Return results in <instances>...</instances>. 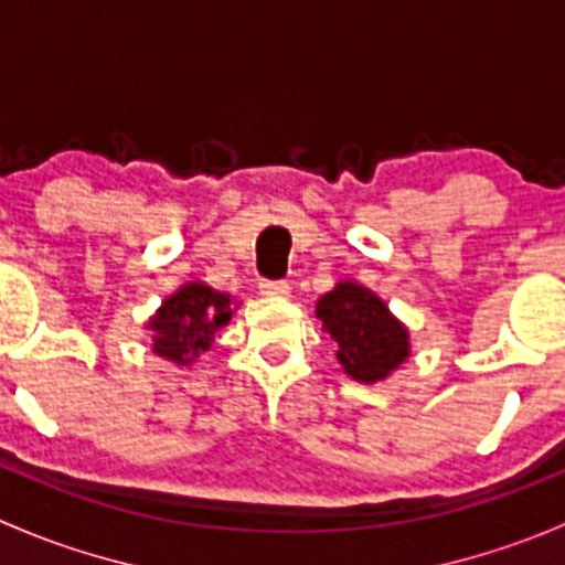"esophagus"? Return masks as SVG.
Wrapping results in <instances>:
<instances>
[{
    "instance_id": "34e87169",
    "label": "esophagus",
    "mask_w": 565,
    "mask_h": 565,
    "mask_svg": "<svg viewBox=\"0 0 565 565\" xmlns=\"http://www.w3.org/2000/svg\"><path fill=\"white\" fill-rule=\"evenodd\" d=\"M259 292L267 295V298H287L289 295V284L284 278H262L259 281Z\"/></svg>"
}]
</instances>
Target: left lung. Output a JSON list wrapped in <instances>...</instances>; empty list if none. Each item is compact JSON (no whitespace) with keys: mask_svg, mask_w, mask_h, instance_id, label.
<instances>
[{"mask_svg":"<svg viewBox=\"0 0 565 565\" xmlns=\"http://www.w3.org/2000/svg\"><path fill=\"white\" fill-rule=\"evenodd\" d=\"M322 328L339 344V361L358 383L385 380L407 358V328L369 289L344 281L317 303Z\"/></svg>","mask_w":565,"mask_h":565,"instance_id":"8db88e82","label":"left lung"}]
</instances>
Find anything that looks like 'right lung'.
<instances>
[{
	"instance_id": "add662e5",
	"label": "right lung",
	"mask_w": 565,
	"mask_h": 565,
	"mask_svg": "<svg viewBox=\"0 0 565 565\" xmlns=\"http://www.w3.org/2000/svg\"><path fill=\"white\" fill-rule=\"evenodd\" d=\"M230 295H221L204 284H185L180 292L163 300L158 315L150 319L152 350L169 361L191 363L199 352L210 350L215 330L230 322Z\"/></svg>"
}]
</instances>
